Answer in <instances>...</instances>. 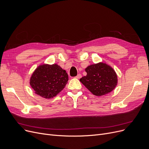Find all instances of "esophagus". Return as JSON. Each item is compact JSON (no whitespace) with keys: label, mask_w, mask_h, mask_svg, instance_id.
<instances>
[{"label":"esophagus","mask_w":149,"mask_h":149,"mask_svg":"<svg viewBox=\"0 0 149 149\" xmlns=\"http://www.w3.org/2000/svg\"><path fill=\"white\" fill-rule=\"evenodd\" d=\"M81 75L80 74H78L76 77H75V78H76V79H80V78H81Z\"/></svg>","instance_id":"1"}]
</instances>
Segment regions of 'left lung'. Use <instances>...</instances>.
<instances>
[{"label":"left lung","instance_id":"left-lung-1","mask_svg":"<svg viewBox=\"0 0 149 149\" xmlns=\"http://www.w3.org/2000/svg\"><path fill=\"white\" fill-rule=\"evenodd\" d=\"M85 70L87 75L81 78L80 81L96 96L111 92L117 84V76L114 70L103 63L92 65Z\"/></svg>","mask_w":149,"mask_h":149}]
</instances>
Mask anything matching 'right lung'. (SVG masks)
<instances>
[{"label":"right lung","instance_id":"obj_1","mask_svg":"<svg viewBox=\"0 0 149 149\" xmlns=\"http://www.w3.org/2000/svg\"><path fill=\"white\" fill-rule=\"evenodd\" d=\"M68 81L66 70L57 65H43L37 68L30 79L36 94L45 98L56 97L64 89Z\"/></svg>","mask_w":149,"mask_h":149}]
</instances>
